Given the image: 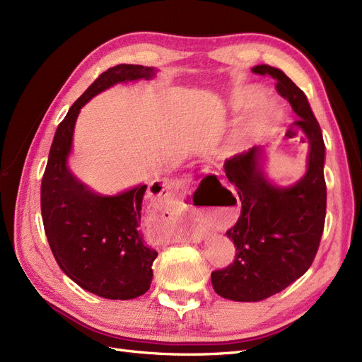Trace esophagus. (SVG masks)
Masks as SVG:
<instances>
[{
  "label": "esophagus",
  "mask_w": 362,
  "mask_h": 362,
  "mask_svg": "<svg viewBox=\"0 0 362 362\" xmlns=\"http://www.w3.org/2000/svg\"><path fill=\"white\" fill-rule=\"evenodd\" d=\"M184 189H185V185L181 182H170L166 187L168 193L172 196V198H180V196L184 193ZM192 240H193V243H199V242H202V235H196Z\"/></svg>",
  "instance_id": "1"
}]
</instances>
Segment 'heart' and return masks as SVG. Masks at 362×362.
Wrapping results in <instances>:
<instances>
[{
	"mask_svg": "<svg viewBox=\"0 0 362 362\" xmlns=\"http://www.w3.org/2000/svg\"><path fill=\"white\" fill-rule=\"evenodd\" d=\"M234 105L237 110H245L252 105L249 115L228 140V149L234 154H242L257 145L275 127L279 117V107L276 101L270 98H258L257 100V92L254 89H246L238 93Z\"/></svg>",
	"mask_w": 362,
	"mask_h": 362,
	"instance_id": "1",
	"label": "heart"
}]
</instances>
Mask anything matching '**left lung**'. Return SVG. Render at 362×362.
I'll return each instance as SVG.
<instances>
[{
  "instance_id": "1",
  "label": "left lung",
  "mask_w": 362,
  "mask_h": 362,
  "mask_svg": "<svg viewBox=\"0 0 362 362\" xmlns=\"http://www.w3.org/2000/svg\"><path fill=\"white\" fill-rule=\"evenodd\" d=\"M252 72L276 80L278 92L299 116L287 133L300 131L310 149L303 177L290 185L269 178V146H254L225 163L242 199V216L226 233L235 246L234 262L213 272L211 284L218 296L235 302L264 300L299 279L313 264L326 217V148L308 100L278 68L257 64Z\"/></svg>"
}]
</instances>
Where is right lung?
<instances>
[{
	"instance_id": "right-lung-1",
	"label": "right lung",
	"mask_w": 362,
	"mask_h": 362,
	"mask_svg": "<svg viewBox=\"0 0 362 362\" xmlns=\"http://www.w3.org/2000/svg\"><path fill=\"white\" fill-rule=\"evenodd\" d=\"M157 72L140 64H117L98 76L57 127L42 178V218L57 264L86 291L112 300L145 294L154 276L152 262L158 254L139 231L146 184L103 194L81 182L69 169L74 129L93 96L119 83L152 80Z\"/></svg>"
}]
</instances>
